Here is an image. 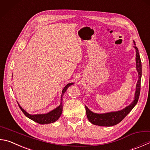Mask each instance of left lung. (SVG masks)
<instances>
[{
	"label": "left lung",
	"mask_w": 150,
	"mask_h": 150,
	"mask_svg": "<svg viewBox=\"0 0 150 150\" xmlns=\"http://www.w3.org/2000/svg\"><path fill=\"white\" fill-rule=\"evenodd\" d=\"M134 42V45H135L134 48L136 50V63H137V70L138 73V79L137 81V86H136V91L134 95V100L130 103L129 105L127 106L126 108L122 109L121 110L117 111H111V112L105 113H96L91 111L85 105L86 116L88 121L91 123L98 125V126L102 127H111L118 124L120 122L133 108L137 105L139 98L140 92V83H141V77H142V64L141 59L138 52V48L136 47L135 42Z\"/></svg>",
	"instance_id": "obj_1"
}]
</instances>
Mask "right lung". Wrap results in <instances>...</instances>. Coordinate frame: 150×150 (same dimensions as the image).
Segmentation results:
<instances>
[{"label": "right lung", "instance_id": "right-lung-1", "mask_svg": "<svg viewBox=\"0 0 150 150\" xmlns=\"http://www.w3.org/2000/svg\"><path fill=\"white\" fill-rule=\"evenodd\" d=\"M73 83H68L67 85L64 87L63 91H62V96H61V102L60 104L57 107L56 109H54L52 111H50V112L46 114H36V115H31V114L28 113L25 110H24L19 105H18L21 110L22 111V112L24 113L26 117H28V118L31 119L35 122H37L38 123L45 125V124H49V123H52V122L56 121L59 119V117L61 116L62 113V109H63V105H62V97L63 96L65 92L67 91V89L69 86L72 85Z\"/></svg>", "mask_w": 150, "mask_h": 150}]
</instances>
